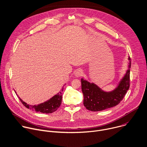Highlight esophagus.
<instances>
[{"label": "esophagus", "mask_w": 147, "mask_h": 147, "mask_svg": "<svg viewBox=\"0 0 147 147\" xmlns=\"http://www.w3.org/2000/svg\"><path fill=\"white\" fill-rule=\"evenodd\" d=\"M76 77H80L81 76L83 75V71L81 69H76L75 71V73H74Z\"/></svg>", "instance_id": "obj_1"}]
</instances>
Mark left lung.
I'll return each instance as SVG.
<instances>
[{"label":"left lung","mask_w":147,"mask_h":147,"mask_svg":"<svg viewBox=\"0 0 147 147\" xmlns=\"http://www.w3.org/2000/svg\"><path fill=\"white\" fill-rule=\"evenodd\" d=\"M128 69L115 89L105 91L94 83L81 79L82 90L84 96L83 105L92 111H102L115 106L120 103L130 86V58L129 56Z\"/></svg>","instance_id":"obj_1"}]
</instances>
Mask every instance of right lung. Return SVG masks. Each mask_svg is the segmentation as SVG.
I'll return each mask as SVG.
<instances>
[{"instance_id":"add662e5","label":"right lung","mask_w":147,"mask_h":147,"mask_svg":"<svg viewBox=\"0 0 147 147\" xmlns=\"http://www.w3.org/2000/svg\"><path fill=\"white\" fill-rule=\"evenodd\" d=\"M65 86V85H64ZM64 86L62 88V89L60 90V92H59L56 95H54L53 97L50 98L49 100L44 102V103H41L39 105H31L26 103L24 101H23L19 96L17 94V92H16L17 96L19 97V99H20L21 102L22 103V104L28 109H29L30 110H35L37 112H41L42 113H52L55 112L57 110V109L60 107L61 100H62V92L64 89Z\"/></svg>"}]
</instances>
